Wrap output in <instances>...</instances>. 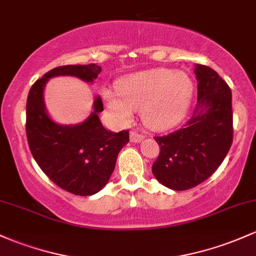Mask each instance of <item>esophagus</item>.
<instances>
[{"label":"esophagus","instance_id":"34e87169","mask_svg":"<svg viewBox=\"0 0 256 256\" xmlns=\"http://www.w3.org/2000/svg\"><path fill=\"white\" fill-rule=\"evenodd\" d=\"M143 138H144V136H143V134L134 132V131H132L130 134L131 142H134V143H140L141 141H143Z\"/></svg>","mask_w":256,"mask_h":256}]
</instances>
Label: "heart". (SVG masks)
I'll use <instances>...</instances> for the list:
<instances>
[{"mask_svg":"<svg viewBox=\"0 0 256 256\" xmlns=\"http://www.w3.org/2000/svg\"><path fill=\"white\" fill-rule=\"evenodd\" d=\"M194 94L190 75L172 69H152L120 78L116 92L103 91L110 113L120 124L132 120L134 109L141 108V119L150 130L165 131L187 115Z\"/></svg>","mask_w":256,"mask_h":256,"instance_id":"heart-1","label":"heart"}]
</instances>
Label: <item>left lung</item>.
<instances>
[{
    "label": "left lung",
    "mask_w": 256,
    "mask_h": 256,
    "mask_svg": "<svg viewBox=\"0 0 256 256\" xmlns=\"http://www.w3.org/2000/svg\"><path fill=\"white\" fill-rule=\"evenodd\" d=\"M198 103L180 130L156 137L160 146L152 172L162 186L186 190L209 178L232 144V94L220 75L196 64Z\"/></svg>",
    "instance_id": "left-lung-1"
}]
</instances>
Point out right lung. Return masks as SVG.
<instances>
[{
	"instance_id": "obj_1",
	"label": "right lung",
	"mask_w": 256,
	"mask_h": 256,
	"mask_svg": "<svg viewBox=\"0 0 256 256\" xmlns=\"http://www.w3.org/2000/svg\"><path fill=\"white\" fill-rule=\"evenodd\" d=\"M102 70L97 64L64 66L50 70L30 88L26 102V137L34 159L57 186L76 196H92L108 184L119 152L128 143V131L112 132L100 120L103 103L82 122L62 125L44 104V86L56 76H74L92 84Z\"/></svg>"
}]
</instances>
